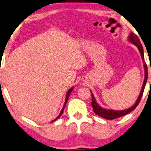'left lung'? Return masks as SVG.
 <instances>
[{"mask_svg":"<svg viewBox=\"0 0 151 151\" xmlns=\"http://www.w3.org/2000/svg\"><path fill=\"white\" fill-rule=\"evenodd\" d=\"M129 40L131 42H132L133 44H134L135 45L138 47L139 52H140L141 58H142V60L144 61V70H145L144 81V83H143V86H142V88H141L140 94H139V96H138V99H137V101H136L135 104H134L131 108H129V109L126 110H123V111H113V110L106 109H104V108H101L97 104V102L96 101L95 98H94V95L92 94V92H91V94H92V106L94 113H95L96 115H98L99 116L102 117V118L105 119H107V120H113V119L120 118V117H122L123 116V115H127V113H129V112H131V111H132L133 110H134L141 101V99L142 97L145 86H146V84L147 79H148V68H147V65L144 60V50H143L142 45L141 44V42L140 40H139L138 36L133 33H131L129 34Z\"/></svg>","mask_w":151,"mask_h":151,"instance_id":"1","label":"left lung"}]
</instances>
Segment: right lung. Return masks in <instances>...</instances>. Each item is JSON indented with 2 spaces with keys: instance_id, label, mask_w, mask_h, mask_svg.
Wrapping results in <instances>:
<instances>
[{
  "instance_id": "obj_1",
  "label": "right lung",
  "mask_w": 151,
  "mask_h": 151,
  "mask_svg": "<svg viewBox=\"0 0 151 151\" xmlns=\"http://www.w3.org/2000/svg\"><path fill=\"white\" fill-rule=\"evenodd\" d=\"M73 90V87H71V88L69 89V90L68 91V92H67V94H66V100H65V103H64V106H63V109H62V110H61V112H60V113H59V115H58V116H57V118H56V119H55V120H54L53 121H55V120H57V119L60 118V117H61V115H62V113H63V111H64V110L65 106H66V103H67V101H68V97H69V96H70V92H72Z\"/></svg>"
}]
</instances>
